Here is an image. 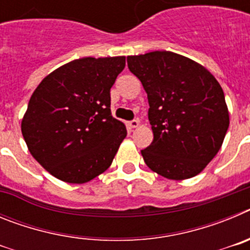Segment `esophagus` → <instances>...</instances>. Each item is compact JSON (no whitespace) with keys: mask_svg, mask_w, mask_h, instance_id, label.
<instances>
[{"mask_svg":"<svg viewBox=\"0 0 250 250\" xmlns=\"http://www.w3.org/2000/svg\"><path fill=\"white\" fill-rule=\"evenodd\" d=\"M127 125H129L130 129H135V127L139 126V120H136V119H134V120L129 121V123H127Z\"/></svg>","mask_w":250,"mask_h":250,"instance_id":"esophagus-1","label":"esophagus"}]
</instances>
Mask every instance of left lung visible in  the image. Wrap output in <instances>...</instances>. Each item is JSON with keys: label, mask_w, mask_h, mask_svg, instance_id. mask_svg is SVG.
I'll return each instance as SVG.
<instances>
[{"label": "left lung", "mask_w": 250, "mask_h": 250, "mask_svg": "<svg viewBox=\"0 0 250 250\" xmlns=\"http://www.w3.org/2000/svg\"><path fill=\"white\" fill-rule=\"evenodd\" d=\"M127 67L147 94L154 140L145 164L174 180L199 174L216 155L229 127L224 92L198 62L170 51L127 56Z\"/></svg>", "instance_id": "left-lung-1"}]
</instances>
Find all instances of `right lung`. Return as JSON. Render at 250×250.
Instances as JSON below:
<instances>
[{
  "label": "right lung",
  "instance_id": "1",
  "mask_svg": "<svg viewBox=\"0 0 250 250\" xmlns=\"http://www.w3.org/2000/svg\"><path fill=\"white\" fill-rule=\"evenodd\" d=\"M124 67V56L83 57L37 86L21 130L32 156L51 175L83 184L111 165L127 134L110 110V89Z\"/></svg>",
  "mask_w": 250,
  "mask_h": 250
}]
</instances>
